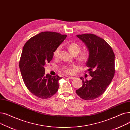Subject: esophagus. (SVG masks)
Wrapping results in <instances>:
<instances>
[{"mask_svg": "<svg viewBox=\"0 0 130 130\" xmlns=\"http://www.w3.org/2000/svg\"><path fill=\"white\" fill-rule=\"evenodd\" d=\"M68 78L69 79H75V77H71V76H69V77H68Z\"/></svg>", "mask_w": 130, "mask_h": 130, "instance_id": "34e87169", "label": "esophagus"}]
</instances>
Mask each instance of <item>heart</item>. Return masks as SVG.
Instances as JSON below:
<instances>
[{
    "label": "heart",
    "instance_id": "1",
    "mask_svg": "<svg viewBox=\"0 0 130 130\" xmlns=\"http://www.w3.org/2000/svg\"><path fill=\"white\" fill-rule=\"evenodd\" d=\"M67 47L68 48V50L70 51V53L73 55H77L81 51L80 46L78 44H77V43L75 42H72V43H69V44L67 45ZM60 49H61V47L60 46H58L54 50L53 53V56L54 58H56L59 57ZM88 58V54L85 52L80 54L77 58L78 60L80 63H85L86 61H87ZM62 70L64 73L67 74H71L73 73V69L71 67L67 66V65L63 66L62 68Z\"/></svg>",
    "mask_w": 130,
    "mask_h": 130
}]
</instances>
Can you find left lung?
<instances>
[{"instance_id": "8db88e82", "label": "left lung", "mask_w": 130, "mask_h": 130, "mask_svg": "<svg viewBox=\"0 0 130 130\" xmlns=\"http://www.w3.org/2000/svg\"><path fill=\"white\" fill-rule=\"evenodd\" d=\"M79 38L87 46L89 54L86 64L92 78L89 81L80 79L83 86L76 93L86 100L96 99L105 92L113 78L115 72V54L108 43L92 33L78 34Z\"/></svg>"}]
</instances>
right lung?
Instances as JSON below:
<instances>
[{"label": "right lung", "instance_id": "right-lung-1", "mask_svg": "<svg viewBox=\"0 0 130 130\" xmlns=\"http://www.w3.org/2000/svg\"><path fill=\"white\" fill-rule=\"evenodd\" d=\"M66 34L43 32L30 38L24 44L19 61L23 80L30 92L42 99L53 96L58 89L57 75H45L46 64L52 59L54 50L66 38Z\"/></svg>", "mask_w": 130, "mask_h": 130}]
</instances>
